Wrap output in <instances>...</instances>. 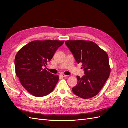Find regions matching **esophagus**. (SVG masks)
Instances as JSON below:
<instances>
[{
    "label": "esophagus",
    "instance_id": "1",
    "mask_svg": "<svg viewBox=\"0 0 128 128\" xmlns=\"http://www.w3.org/2000/svg\"><path fill=\"white\" fill-rule=\"evenodd\" d=\"M60 76L61 77H67L66 75H65V74H60Z\"/></svg>",
    "mask_w": 128,
    "mask_h": 128
}]
</instances>
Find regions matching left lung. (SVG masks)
<instances>
[{"instance_id": "1", "label": "left lung", "mask_w": 128, "mask_h": 128, "mask_svg": "<svg viewBox=\"0 0 128 128\" xmlns=\"http://www.w3.org/2000/svg\"><path fill=\"white\" fill-rule=\"evenodd\" d=\"M67 46L76 62L82 63L85 75L77 76L78 83L73 92L83 99L94 97L100 92L109 77L111 68L106 52L94 42L67 40Z\"/></svg>"}]
</instances>
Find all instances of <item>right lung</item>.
Returning <instances> with one entry per match:
<instances>
[{"label":"right lung","mask_w":128,"mask_h":128,"mask_svg":"<svg viewBox=\"0 0 128 128\" xmlns=\"http://www.w3.org/2000/svg\"><path fill=\"white\" fill-rule=\"evenodd\" d=\"M64 41L34 40L19 50L15 57L16 74L20 83L32 95L43 97L54 90L59 76L42 66L53 58Z\"/></svg>","instance_id":"1"}]
</instances>
